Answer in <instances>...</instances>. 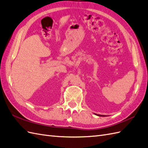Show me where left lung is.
Returning <instances> with one entry per match:
<instances>
[{"mask_svg": "<svg viewBox=\"0 0 148 148\" xmlns=\"http://www.w3.org/2000/svg\"><path fill=\"white\" fill-rule=\"evenodd\" d=\"M96 115H97V116H105V115H100V114H95Z\"/></svg>", "mask_w": 148, "mask_h": 148, "instance_id": "1", "label": "left lung"}]
</instances>
